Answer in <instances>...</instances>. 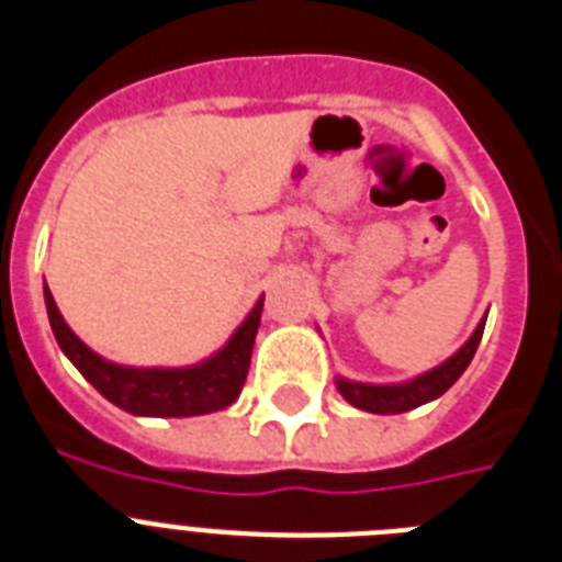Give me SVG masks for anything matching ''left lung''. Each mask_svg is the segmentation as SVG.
Returning <instances> with one entry per match:
<instances>
[{
  "label": "left lung",
  "instance_id": "1",
  "mask_svg": "<svg viewBox=\"0 0 562 562\" xmlns=\"http://www.w3.org/2000/svg\"><path fill=\"white\" fill-rule=\"evenodd\" d=\"M485 318L488 313L482 315V322L476 324V330L471 333L465 345L459 347L451 359H445L442 364H437L428 373H419L407 382L396 384H370V382H353V379H345V375H336L338 393L350 402L359 411H368V414H405V411H414L419 405H428L434 398L442 396L459 375L465 373V368L474 359L476 347H480L482 330H485Z\"/></svg>",
  "mask_w": 562,
  "mask_h": 562
}]
</instances>
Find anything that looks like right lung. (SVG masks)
Wrapping results in <instances>:
<instances>
[{"label":"right lung","mask_w":562,"mask_h":562,"mask_svg":"<svg viewBox=\"0 0 562 562\" xmlns=\"http://www.w3.org/2000/svg\"><path fill=\"white\" fill-rule=\"evenodd\" d=\"M45 310L54 338L71 364L109 398L111 405L123 407L134 416H203L229 407L240 396L247 382L249 356H252L255 333L261 324L263 295L240 322L217 353L189 364V368H128L114 364L94 353L80 336L65 324L57 301L45 284Z\"/></svg>","instance_id":"obj_1"}]
</instances>
